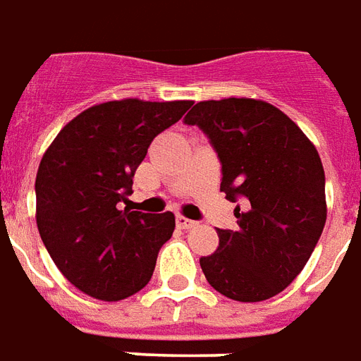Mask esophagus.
I'll use <instances>...</instances> for the list:
<instances>
[{"mask_svg":"<svg viewBox=\"0 0 361 361\" xmlns=\"http://www.w3.org/2000/svg\"><path fill=\"white\" fill-rule=\"evenodd\" d=\"M176 226L180 229H193L197 226V221L189 220V218H183V216H178L176 218Z\"/></svg>","mask_w":361,"mask_h":361,"instance_id":"obj_1","label":"esophagus"}]
</instances>
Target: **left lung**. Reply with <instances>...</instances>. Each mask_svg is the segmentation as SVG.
<instances>
[{"label":"left lung","mask_w":361,"mask_h":361,"mask_svg":"<svg viewBox=\"0 0 361 361\" xmlns=\"http://www.w3.org/2000/svg\"><path fill=\"white\" fill-rule=\"evenodd\" d=\"M207 135L221 164L220 191L235 207V229L201 258L207 281L228 298L260 302L293 283L327 220L325 173L316 147L295 122L256 99L201 101L183 120Z\"/></svg>","instance_id":"1"}]
</instances>
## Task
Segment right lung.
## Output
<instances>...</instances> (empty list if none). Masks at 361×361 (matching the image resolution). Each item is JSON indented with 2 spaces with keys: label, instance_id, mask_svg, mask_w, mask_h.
I'll use <instances>...</instances> for the list:
<instances>
[{
  "label": "right lung",
  "instance_id": "right-lung-1",
  "mask_svg": "<svg viewBox=\"0 0 361 361\" xmlns=\"http://www.w3.org/2000/svg\"><path fill=\"white\" fill-rule=\"evenodd\" d=\"M191 101H109L71 120L53 140L36 176V221L53 262L82 293L122 300L145 287L172 212L145 214L118 202L151 141L183 116Z\"/></svg>",
  "mask_w": 361,
  "mask_h": 361
}]
</instances>
